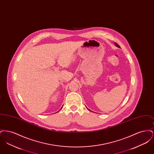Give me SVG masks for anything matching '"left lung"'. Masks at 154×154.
<instances>
[{"instance_id":"8db88e82","label":"left lung","mask_w":154,"mask_h":154,"mask_svg":"<svg viewBox=\"0 0 154 154\" xmlns=\"http://www.w3.org/2000/svg\"><path fill=\"white\" fill-rule=\"evenodd\" d=\"M114 44H115V45H116V46H117V47H119V48H121V47H120V46H119V45H118V44L117 43H114ZM87 109H88V110H89V109H88L87 107Z\"/></svg>"}]
</instances>
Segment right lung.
Returning a JSON list of instances; mask_svg holds the SVG:
<instances>
[{
    "mask_svg": "<svg viewBox=\"0 0 154 154\" xmlns=\"http://www.w3.org/2000/svg\"><path fill=\"white\" fill-rule=\"evenodd\" d=\"M62 107H61V109H62Z\"/></svg>",
    "mask_w": 154,
    "mask_h": 154,
    "instance_id": "right-lung-1",
    "label": "right lung"
}]
</instances>
